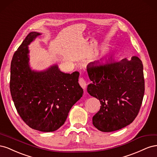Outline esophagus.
<instances>
[{
	"label": "esophagus",
	"mask_w": 157,
	"mask_h": 157,
	"mask_svg": "<svg viewBox=\"0 0 157 157\" xmlns=\"http://www.w3.org/2000/svg\"><path fill=\"white\" fill-rule=\"evenodd\" d=\"M78 83H79V84H80V86H81L83 89H85V88H86V86H87V83H86V80H85V79H84V78H82V77L79 78Z\"/></svg>",
	"instance_id": "1"
}]
</instances>
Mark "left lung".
Instances as JSON below:
<instances>
[{
	"label": "left lung",
	"mask_w": 157,
	"mask_h": 157,
	"mask_svg": "<svg viewBox=\"0 0 157 157\" xmlns=\"http://www.w3.org/2000/svg\"><path fill=\"white\" fill-rule=\"evenodd\" d=\"M88 92L99 99V111L92 118L94 126L101 132L121 129L134 121L145 92L143 63L133 56L130 61H96L90 63Z\"/></svg>",
	"instance_id": "1"
}]
</instances>
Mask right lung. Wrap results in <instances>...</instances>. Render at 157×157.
Wrapping results in <instances>:
<instances>
[{"label":"right lung","instance_id":"right-lung-1","mask_svg":"<svg viewBox=\"0 0 157 157\" xmlns=\"http://www.w3.org/2000/svg\"><path fill=\"white\" fill-rule=\"evenodd\" d=\"M39 33L31 32L14 53L10 66V88L16 110L33 129L56 131L62 126L71 108L82 96L79 73H64L52 66L41 72L31 71L28 45Z\"/></svg>","mask_w":157,"mask_h":157}]
</instances>
